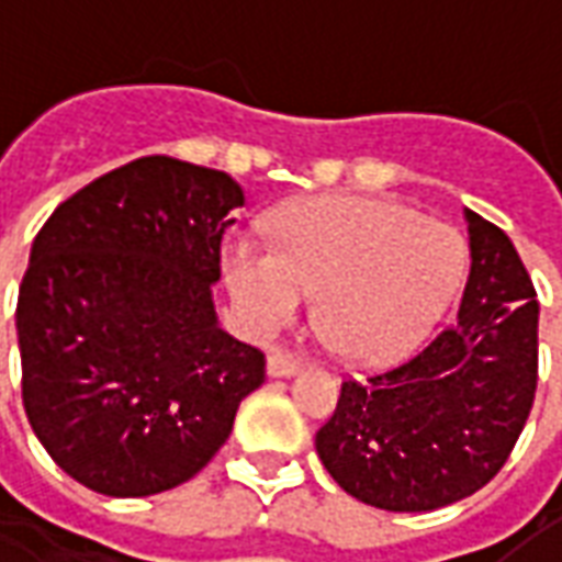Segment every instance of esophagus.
<instances>
[{
    "instance_id": "34e87169",
    "label": "esophagus",
    "mask_w": 562,
    "mask_h": 562,
    "mask_svg": "<svg viewBox=\"0 0 562 562\" xmlns=\"http://www.w3.org/2000/svg\"><path fill=\"white\" fill-rule=\"evenodd\" d=\"M301 358L297 355H289V352H270L268 355V376L280 379V376H294L297 370H301Z\"/></svg>"
}]
</instances>
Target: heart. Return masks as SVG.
<instances>
[{"mask_svg":"<svg viewBox=\"0 0 562 562\" xmlns=\"http://www.w3.org/2000/svg\"><path fill=\"white\" fill-rule=\"evenodd\" d=\"M270 240L237 237L225 249L246 328L273 334L316 294L322 340L352 361H389L415 346L467 268L454 228L382 198H297L270 220Z\"/></svg>","mask_w":562,"mask_h":562,"instance_id":"obj_1","label":"heart"}]
</instances>
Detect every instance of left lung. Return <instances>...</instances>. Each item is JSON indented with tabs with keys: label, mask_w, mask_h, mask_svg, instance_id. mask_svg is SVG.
Returning <instances> with one entry per match:
<instances>
[{
	"label": "left lung",
	"mask_w": 562,
	"mask_h": 562,
	"mask_svg": "<svg viewBox=\"0 0 562 562\" xmlns=\"http://www.w3.org/2000/svg\"><path fill=\"white\" fill-rule=\"evenodd\" d=\"M458 318L413 358L346 379L316 451L346 494L385 512L451 506L503 470L539 379V301L503 228L467 210Z\"/></svg>",
	"instance_id": "obj_1"
}]
</instances>
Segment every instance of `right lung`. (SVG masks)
<instances>
[{"label":"right lung","instance_id":"1","mask_svg":"<svg viewBox=\"0 0 562 562\" xmlns=\"http://www.w3.org/2000/svg\"><path fill=\"white\" fill-rule=\"evenodd\" d=\"M244 207L225 171L144 156L63 201L18 294L23 409L75 482L149 496L225 446L265 355L216 322L222 234Z\"/></svg>","mask_w":562,"mask_h":562}]
</instances>
